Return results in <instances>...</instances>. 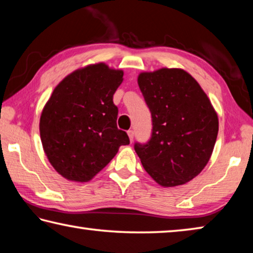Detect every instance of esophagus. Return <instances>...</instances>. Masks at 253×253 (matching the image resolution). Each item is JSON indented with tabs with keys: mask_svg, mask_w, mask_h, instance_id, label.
Segmentation results:
<instances>
[{
	"mask_svg": "<svg viewBox=\"0 0 253 253\" xmlns=\"http://www.w3.org/2000/svg\"><path fill=\"white\" fill-rule=\"evenodd\" d=\"M127 135H128V137H129L130 143H132V140H134V131H132V130H128V131H127Z\"/></svg>",
	"mask_w": 253,
	"mask_h": 253,
	"instance_id": "obj_1",
	"label": "esophagus"
}]
</instances>
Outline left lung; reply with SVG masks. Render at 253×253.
<instances>
[{
	"instance_id": "obj_1",
	"label": "left lung",
	"mask_w": 253,
	"mask_h": 253,
	"mask_svg": "<svg viewBox=\"0 0 253 253\" xmlns=\"http://www.w3.org/2000/svg\"><path fill=\"white\" fill-rule=\"evenodd\" d=\"M137 83L153 118L151 140L135 144L145 170L163 187L192 181L207 166L216 142L219 118L211 100L181 68L140 72Z\"/></svg>"
}]
</instances>
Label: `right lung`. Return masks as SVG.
<instances>
[{"label": "right lung", "mask_w": 253, "mask_h": 253, "mask_svg": "<svg viewBox=\"0 0 253 253\" xmlns=\"http://www.w3.org/2000/svg\"><path fill=\"white\" fill-rule=\"evenodd\" d=\"M124 71L105 62L72 71L55 85L40 117V137L46 158L68 181L92 179L129 144L116 125L115 91Z\"/></svg>", "instance_id": "obj_1"}]
</instances>
